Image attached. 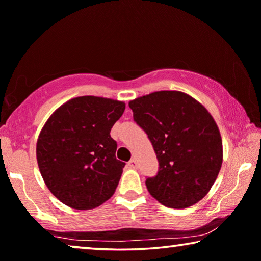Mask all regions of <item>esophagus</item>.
<instances>
[{"mask_svg":"<svg viewBox=\"0 0 261 261\" xmlns=\"http://www.w3.org/2000/svg\"><path fill=\"white\" fill-rule=\"evenodd\" d=\"M128 166H129L130 169H136V168H138V163H136V161L133 159V160H130L129 162H128Z\"/></svg>","mask_w":261,"mask_h":261,"instance_id":"obj_1","label":"esophagus"}]
</instances>
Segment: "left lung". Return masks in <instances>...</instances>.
I'll use <instances>...</instances> for the list:
<instances>
[{"label":"left lung","mask_w":261,"mask_h":261,"mask_svg":"<svg viewBox=\"0 0 261 261\" xmlns=\"http://www.w3.org/2000/svg\"><path fill=\"white\" fill-rule=\"evenodd\" d=\"M159 160L147 189L169 208H187L212 189L222 165V139L211 113L179 91H157L129 101Z\"/></svg>","instance_id":"8db88e82"}]
</instances>
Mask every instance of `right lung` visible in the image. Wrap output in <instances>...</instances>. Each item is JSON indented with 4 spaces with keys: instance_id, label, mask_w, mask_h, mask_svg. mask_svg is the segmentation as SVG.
Masks as SVG:
<instances>
[{
    "instance_id": "add662e5",
    "label": "right lung",
    "mask_w": 261,
    "mask_h": 261,
    "mask_svg": "<svg viewBox=\"0 0 261 261\" xmlns=\"http://www.w3.org/2000/svg\"><path fill=\"white\" fill-rule=\"evenodd\" d=\"M125 102L83 96L70 99L45 123L37 142L44 181L62 203L93 209L114 194L125 163L117 160L110 132Z\"/></svg>"
}]
</instances>
